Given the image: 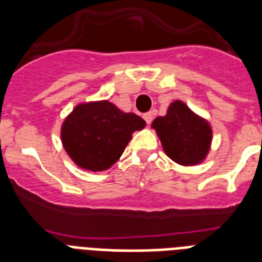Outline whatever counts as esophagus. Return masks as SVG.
I'll use <instances>...</instances> for the list:
<instances>
[{"label": "esophagus", "instance_id": "obj_1", "mask_svg": "<svg viewBox=\"0 0 262 262\" xmlns=\"http://www.w3.org/2000/svg\"><path fill=\"white\" fill-rule=\"evenodd\" d=\"M143 118L145 119V122L149 125V123L152 122V119H154V114H152V113H145V114L143 115Z\"/></svg>", "mask_w": 262, "mask_h": 262}]
</instances>
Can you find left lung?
<instances>
[{
    "mask_svg": "<svg viewBox=\"0 0 262 262\" xmlns=\"http://www.w3.org/2000/svg\"><path fill=\"white\" fill-rule=\"evenodd\" d=\"M151 126L156 130L166 155L181 166L200 164L211 149L209 122L181 100L172 102L167 114L154 119Z\"/></svg>",
    "mask_w": 262,
    "mask_h": 262,
    "instance_id": "obj_1",
    "label": "left lung"
}]
</instances>
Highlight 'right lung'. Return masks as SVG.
<instances>
[{"mask_svg":"<svg viewBox=\"0 0 262 262\" xmlns=\"http://www.w3.org/2000/svg\"><path fill=\"white\" fill-rule=\"evenodd\" d=\"M144 127L141 117L108 100L80 103L62 122L61 141L80 168L104 171L121 158L132 135Z\"/></svg>","mask_w":262,"mask_h":262,"instance_id":"obj_1","label":"right lung"}]
</instances>
